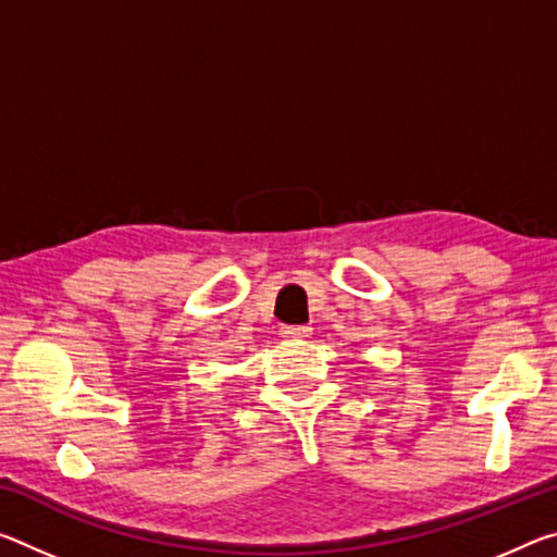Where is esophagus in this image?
<instances>
[{
	"instance_id": "obj_1",
	"label": "esophagus",
	"mask_w": 557,
	"mask_h": 557,
	"mask_svg": "<svg viewBox=\"0 0 557 557\" xmlns=\"http://www.w3.org/2000/svg\"><path fill=\"white\" fill-rule=\"evenodd\" d=\"M282 337H285V339H310L312 337V326L287 324V326H282Z\"/></svg>"
}]
</instances>
